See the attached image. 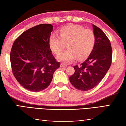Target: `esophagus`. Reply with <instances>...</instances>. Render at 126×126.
<instances>
[{
    "instance_id": "obj_1",
    "label": "esophagus",
    "mask_w": 126,
    "mask_h": 126,
    "mask_svg": "<svg viewBox=\"0 0 126 126\" xmlns=\"http://www.w3.org/2000/svg\"><path fill=\"white\" fill-rule=\"evenodd\" d=\"M66 66H67V65L66 64H64V63H61V64H60V67H66Z\"/></svg>"
}]
</instances>
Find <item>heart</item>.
I'll use <instances>...</instances> for the list:
<instances>
[{"label": "heart", "instance_id": "obj_1", "mask_svg": "<svg viewBox=\"0 0 126 126\" xmlns=\"http://www.w3.org/2000/svg\"><path fill=\"white\" fill-rule=\"evenodd\" d=\"M95 41V34L92 30H85L79 25L71 24L61 28L59 36L51 34L49 38V44L53 52L59 55L66 44L68 49L60 55L57 59L67 63L76 57L81 60L88 57L93 49Z\"/></svg>", "mask_w": 126, "mask_h": 126}]
</instances>
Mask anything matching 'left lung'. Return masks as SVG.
I'll use <instances>...</instances> for the list:
<instances>
[{"label":"left lung","instance_id":"left-lung-1","mask_svg":"<svg viewBox=\"0 0 126 126\" xmlns=\"http://www.w3.org/2000/svg\"><path fill=\"white\" fill-rule=\"evenodd\" d=\"M95 41L88 59L80 65L74 66L75 73L69 78L74 87L88 91L96 86L105 77L112 63L110 41L98 27L93 24Z\"/></svg>","mask_w":126,"mask_h":126}]
</instances>
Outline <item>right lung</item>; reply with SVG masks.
<instances>
[{
    "label": "right lung",
    "instance_id": "obj_1",
    "mask_svg": "<svg viewBox=\"0 0 126 126\" xmlns=\"http://www.w3.org/2000/svg\"><path fill=\"white\" fill-rule=\"evenodd\" d=\"M52 30L51 24L36 26L22 33L12 46V72L20 85L30 91L38 92L47 88L60 67L49 44Z\"/></svg>",
    "mask_w": 126,
    "mask_h": 126
}]
</instances>
